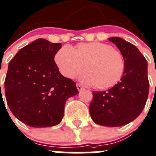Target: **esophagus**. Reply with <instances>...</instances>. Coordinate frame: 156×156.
Instances as JSON below:
<instances>
[{"instance_id":"34e87169","label":"esophagus","mask_w":156,"mask_h":156,"mask_svg":"<svg viewBox=\"0 0 156 156\" xmlns=\"http://www.w3.org/2000/svg\"><path fill=\"white\" fill-rule=\"evenodd\" d=\"M77 88H78V91H81V90H82L84 88L81 86V84H78H78H77Z\"/></svg>"}]
</instances>
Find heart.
I'll return each mask as SVG.
<instances>
[{
  "label": "heart",
  "mask_w": 156,
  "mask_h": 156,
  "mask_svg": "<svg viewBox=\"0 0 156 156\" xmlns=\"http://www.w3.org/2000/svg\"><path fill=\"white\" fill-rule=\"evenodd\" d=\"M55 62L64 77L75 78L85 68L83 81L98 89H107L119 82L124 74L126 61L119 51L101 42L79 43L73 48L62 47Z\"/></svg>",
  "instance_id": "1"
}]
</instances>
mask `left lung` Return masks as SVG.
Returning a JSON list of instances; mask_svg holds the SVG:
<instances>
[{
    "label": "left lung",
    "instance_id": "8db88e82",
    "mask_svg": "<svg viewBox=\"0 0 156 156\" xmlns=\"http://www.w3.org/2000/svg\"><path fill=\"white\" fill-rule=\"evenodd\" d=\"M120 50L126 61L123 76L107 91H92L89 106L96 124L109 127L125 126L142 113L149 90L148 63L135 45L120 37L108 39Z\"/></svg>",
    "mask_w": 156,
    "mask_h": 156
}]
</instances>
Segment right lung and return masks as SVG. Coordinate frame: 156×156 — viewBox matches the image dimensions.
<instances>
[{
	"instance_id": "obj_1",
	"label": "right lung",
	"mask_w": 156,
	"mask_h": 156,
	"mask_svg": "<svg viewBox=\"0 0 156 156\" xmlns=\"http://www.w3.org/2000/svg\"><path fill=\"white\" fill-rule=\"evenodd\" d=\"M61 43L39 38L21 48L8 65L7 103L17 119L34 128L59 124L67 99L78 93L76 83L59 72L54 58Z\"/></svg>"
}]
</instances>
